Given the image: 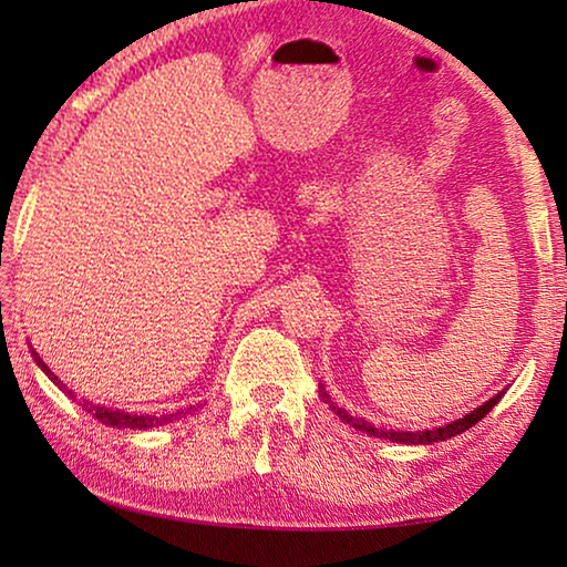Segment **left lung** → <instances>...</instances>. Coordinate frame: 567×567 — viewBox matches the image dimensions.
Instances as JSON below:
<instances>
[{
	"mask_svg": "<svg viewBox=\"0 0 567 567\" xmlns=\"http://www.w3.org/2000/svg\"><path fill=\"white\" fill-rule=\"evenodd\" d=\"M503 395H505V390H501L495 398L483 402V405H480V408L470 410L467 415H463L460 420L447 422V425L430 427V430H388V427H375V425H372V422H368L364 417L350 415V412L344 410V408L334 405L328 392H324V385L320 382V398L324 400V405H330V410L344 422V425L360 430V433H368L370 437L390 440V443H402V445H433V443H443V440H450V437H455L460 433H465V430L473 427L477 420H483L487 412H491L497 405V402H501Z\"/></svg>",
	"mask_w": 567,
	"mask_h": 567,
	"instance_id": "obj_1",
	"label": "left lung"
}]
</instances>
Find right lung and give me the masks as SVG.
Returning a JSON list of instances; mask_svg holds the SVG:
<instances>
[{"mask_svg":"<svg viewBox=\"0 0 567 567\" xmlns=\"http://www.w3.org/2000/svg\"><path fill=\"white\" fill-rule=\"evenodd\" d=\"M32 350V358H34V362L40 364V370L44 372L47 378H50L56 388H60L66 398L70 400H76V395L74 392L64 385V382L54 375V372L47 368V362L40 358V354H37V350L34 348H30ZM80 405L84 408V412H90V415L94 417V420H100L102 425H107V427H127V430H152V427H157V425H165V422H172V420H179L182 415H185L187 410H192V408H187V410H177V412H172V415H147V412H127V410H117V408H104V405H97V402H90V400H82Z\"/></svg>","mask_w":567,"mask_h":567,"instance_id":"right-lung-1","label":"right lung"}]
</instances>
